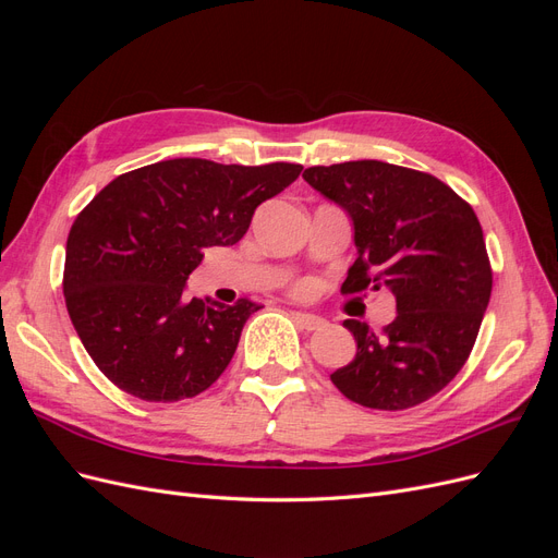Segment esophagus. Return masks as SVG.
I'll return each mask as SVG.
<instances>
[{
	"label": "esophagus",
	"instance_id": "obj_1",
	"mask_svg": "<svg viewBox=\"0 0 558 558\" xmlns=\"http://www.w3.org/2000/svg\"><path fill=\"white\" fill-rule=\"evenodd\" d=\"M293 318H295V324H298L300 328H305V330H320V328H326V320H324V318L314 316V314H307V312H293Z\"/></svg>",
	"mask_w": 558,
	"mask_h": 558
}]
</instances>
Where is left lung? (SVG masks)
Segmentation results:
<instances>
[{
	"label": "left lung",
	"instance_id": "left-lung-1",
	"mask_svg": "<svg viewBox=\"0 0 558 558\" xmlns=\"http://www.w3.org/2000/svg\"><path fill=\"white\" fill-rule=\"evenodd\" d=\"M351 218L359 258L342 293L384 289L396 318L381 335L347 318L356 356L330 375L373 410H408L459 375L492 298L482 226L447 183L379 160L310 167L302 174Z\"/></svg>",
	"mask_w": 558,
	"mask_h": 558
}]
</instances>
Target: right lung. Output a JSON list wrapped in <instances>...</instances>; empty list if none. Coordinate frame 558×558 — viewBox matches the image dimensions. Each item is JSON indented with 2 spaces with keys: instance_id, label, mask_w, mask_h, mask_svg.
I'll return each instance as SVG.
<instances>
[{
  "instance_id": "add662e5",
  "label": "right lung",
  "mask_w": 558,
  "mask_h": 558,
  "mask_svg": "<svg viewBox=\"0 0 558 558\" xmlns=\"http://www.w3.org/2000/svg\"><path fill=\"white\" fill-rule=\"evenodd\" d=\"M302 165L174 158L116 177L66 238L64 302L95 365L125 393L174 402L209 388L234 356L251 300H189L205 248L238 244L260 202Z\"/></svg>"
}]
</instances>
